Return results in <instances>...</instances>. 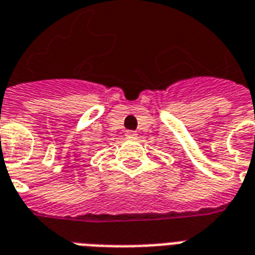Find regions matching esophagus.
Here are the masks:
<instances>
[{"mask_svg":"<svg viewBox=\"0 0 255 255\" xmlns=\"http://www.w3.org/2000/svg\"><path fill=\"white\" fill-rule=\"evenodd\" d=\"M136 135L137 133L135 132V131H128V132L126 133V136H127L128 139H135V137H136Z\"/></svg>","mask_w":255,"mask_h":255,"instance_id":"34e87169","label":"esophagus"}]
</instances>
